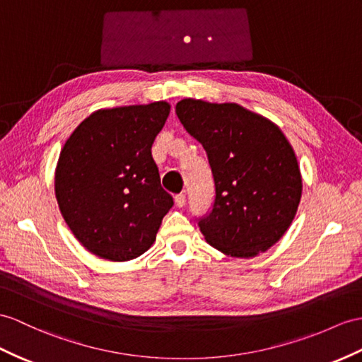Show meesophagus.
Instances as JSON below:
<instances>
[{
	"mask_svg": "<svg viewBox=\"0 0 362 362\" xmlns=\"http://www.w3.org/2000/svg\"><path fill=\"white\" fill-rule=\"evenodd\" d=\"M175 202H176V206H178V207H184V206H186V195H184V193L176 195Z\"/></svg>",
	"mask_w": 362,
	"mask_h": 362,
	"instance_id": "1",
	"label": "esophagus"
}]
</instances>
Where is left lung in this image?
I'll use <instances>...</instances> for the list:
<instances>
[{
    "instance_id": "left-lung-1",
    "label": "left lung",
    "mask_w": 362,
    "mask_h": 362,
    "mask_svg": "<svg viewBox=\"0 0 362 362\" xmlns=\"http://www.w3.org/2000/svg\"><path fill=\"white\" fill-rule=\"evenodd\" d=\"M176 115L202 144L216 197L199 230L232 258H255L288 230L303 195L292 144L275 122L236 103L184 98Z\"/></svg>"
}]
</instances>
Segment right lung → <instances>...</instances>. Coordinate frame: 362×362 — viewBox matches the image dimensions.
<instances>
[{"instance_id":"1","label":"right lung","mask_w":362,"mask_h":362,"mask_svg":"<svg viewBox=\"0 0 362 362\" xmlns=\"http://www.w3.org/2000/svg\"><path fill=\"white\" fill-rule=\"evenodd\" d=\"M169 113L167 101L100 109L67 138L55 197L74 236L95 257L130 261L155 243L173 206L152 158Z\"/></svg>"}]
</instances>
